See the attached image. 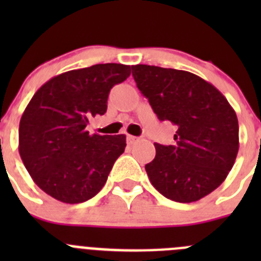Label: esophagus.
Segmentation results:
<instances>
[{
  "mask_svg": "<svg viewBox=\"0 0 261 261\" xmlns=\"http://www.w3.org/2000/svg\"><path fill=\"white\" fill-rule=\"evenodd\" d=\"M137 141H138V137H136V136H130V135L126 136V142H128L129 145L136 144Z\"/></svg>",
  "mask_w": 261,
  "mask_h": 261,
  "instance_id": "esophagus-1",
  "label": "esophagus"
}]
</instances>
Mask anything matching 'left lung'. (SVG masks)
Here are the masks:
<instances>
[{
	"instance_id": "1",
	"label": "left lung",
	"mask_w": 261,
	"mask_h": 261,
	"mask_svg": "<svg viewBox=\"0 0 261 261\" xmlns=\"http://www.w3.org/2000/svg\"><path fill=\"white\" fill-rule=\"evenodd\" d=\"M132 74L158 119L176 128L175 144H154L155 158L145 166L154 188L176 202L213 192L239 150L238 117L227 99L190 71L140 64Z\"/></svg>"
}]
</instances>
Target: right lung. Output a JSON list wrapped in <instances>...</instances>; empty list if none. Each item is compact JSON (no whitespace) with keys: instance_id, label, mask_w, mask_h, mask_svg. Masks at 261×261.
I'll list each match as a JSON object with an SVG mask.
<instances>
[{"instance_id":"right-lung-1","label":"right lung","mask_w":261,"mask_h":261,"mask_svg":"<svg viewBox=\"0 0 261 261\" xmlns=\"http://www.w3.org/2000/svg\"><path fill=\"white\" fill-rule=\"evenodd\" d=\"M130 66L96 64L50 78L32 96L19 123V154L32 180L66 204L90 200L102 190L125 135L90 136L89 119L105 115L111 89Z\"/></svg>"}]
</instances>
